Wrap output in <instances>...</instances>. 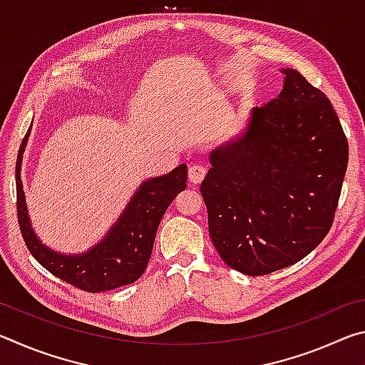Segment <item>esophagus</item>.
Masks as SVG:
<instances>
[{
  "instance_id": "1",
  "label": "esophagus",
  "mask_w": 365,
  "mask_h": 365,
  "mask_svg": "<svg viewBox=\"0 0 365 365\" xmlns=\"http://www.w3.org/2000/svg\"><path fill=\"white\" fill-rule=\"evenodd\" d=\"M206 177V168L205 165H200V164H193L190 165L188 169V180L191 183H201L202 178Z\"/></svg>"
}]
</instances>
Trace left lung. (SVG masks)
<instances>
[{
  "label": "left lung",
  "mask_w": 365,
  "mask_h": 365,
  "mask_svg": "<svg viewBox=\"0 0 365 365\" xmlns=\"http://www.w3.org/2000/svg\"><path fill=\"white\" fill-rule=\"evenodd\" d=\"M280 95L214 148L201 183L209 235L227 265L256 277L289 267L329 233L348 140L322 91L283 67Z\"/></svg>",
  "instance_id": "obj_1"
}]
</instances>
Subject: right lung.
Segmentation results:
<instances>
[{
    "instance_id": "right-lung-1",
    "label": "right lung",
    "mask_w": 365,
    "mask_h": 365,
    "mask_svg": "<svg viewBox=\"0 0 365 365\" xmlns=\"http://www.w3.org/2000/svg\"><path fill=\"white\" fill-rule=\"evenodd\" d=\"M30 130L32 127L17 154L16 190L17 217L32 256L54 277L90 293L108 292L138 280L150 262L160 219L174 197L187 188V165L180 164L169 174L141 182L119 219L100 242L83 252L64 255L41 242L29 215L21 170Z\"/></svg>"
}]
</instances>
